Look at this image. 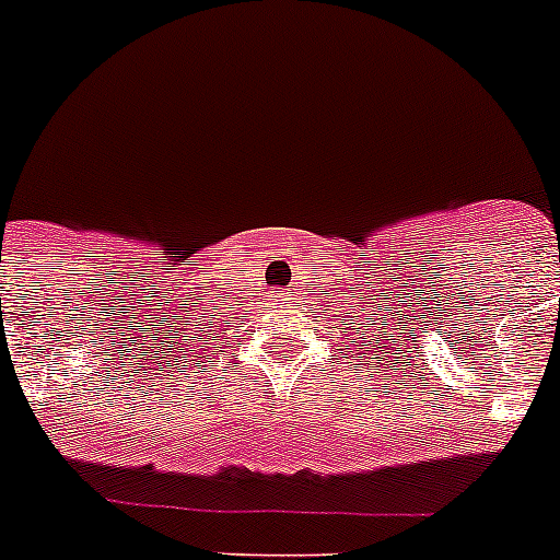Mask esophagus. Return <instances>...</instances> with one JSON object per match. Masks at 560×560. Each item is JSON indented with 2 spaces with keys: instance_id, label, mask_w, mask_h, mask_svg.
I'll use <instances>...</instances> for the list:
<instances>
[{
  "instance_id": "34e87169",
  "label": "esophagus",
  "mask_w": 560,
  "mask_h": 560,
  "mask_svg": "<svg viewBox=\"0 0 560 560\" xmlns=\"http://www.w3.org/2000/svg\"><path fill=\"white\" fill-rule=\"evenodd\" d=\"M280 296H289V294H280Z\"/></svg>"
}]
</instances>
